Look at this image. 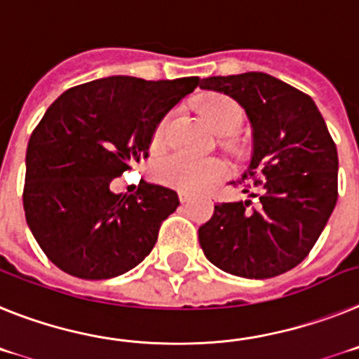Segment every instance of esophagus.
Wrapping results in <instances>:
<instances>
[{
  "label": "esophagus",
  "instance_id": "34e87169",
  "mask_svg": "<svg viewBox=\"0 0 359 359\" xmlns=\"http://www.w3.org/2000/svg\"><path fill=\"white\" fill-rule=\"evenodd\" d=\"M180 202H182V204H188L189 201H191V195H189L188 191H180Z\"/></svg>",
  "mask_w": 359,
  "mask_h": 359
}]
</instances>
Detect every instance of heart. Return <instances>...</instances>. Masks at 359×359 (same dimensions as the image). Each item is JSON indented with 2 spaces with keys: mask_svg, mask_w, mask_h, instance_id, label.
<instances>
[{
  "mask_svg": "<svg viewBox=\"0 0 359 359\" xmlns=\"http://www.w3.org/2000/svg\"><path fill=\"white\" fill-rule=\"evenodd\" d=\"M201 111L205 123L210 124L211 130L218 135H233L244 123V108L238 104V101L224 93L208 95L201 102ZM171 117L173 115L166 114L155 126L154 135H151L154 148H162L166 144ZM224 142L231 144L229 139H224ZM226 173V164L218 158H191L182 154L164 157L155 164L157 179L182 191H201L204 188H210L215 182L222 180Z\"/></svg>",
  "mask_w": 359,
  "mask_h": 359,
  "instance_id": "heart-1",
  "label": "heart"
}]
</instances>
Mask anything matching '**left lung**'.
<instances>
[{
    "label": "left lung",
    "mask_w": 359,
    "mask_h": 359,
    "mask_svg": "<svg viewBox=\"0 0 359 359\" xmlns=\"http://www.w3.org/2000/svg\"><path fill=\"white\" fill-rule=\"evenodd\" d=\"M231 95L253 126L238 184L251 201L220 202L198 227L208 260L242 278H273L311 253L338 201V151L307 93L262 72L202 79Z\"/></svg>",
    "instance_id": "obj_1"
}]
</instances>
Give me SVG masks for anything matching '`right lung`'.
Listing matches in <instances>:
<instances>
[{"mask_svg": "<svg viewBox=\"0 0 359 359\" xmlns=\"http://www.w3.org/2000/svg\"><path fill=\"white\" fill-rule=\"evenodd\" d=\"M198 83L115 76L74 86L50 104L27 148L23 208L59 269L106 280L148 257L179 195L144 180L133 195H115L110 182L148 158L157 123Z\"/></svg>", "mask_w": 359, "mask_h": 359, "instance_id": "1", "label": "right lung"}]
</instances>
